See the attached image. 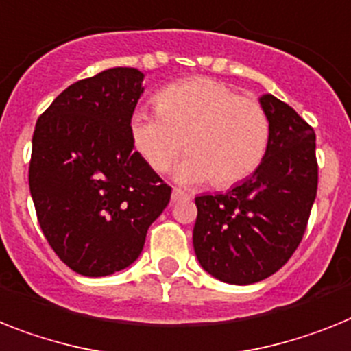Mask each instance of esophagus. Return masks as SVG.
I'll use <instances>...</instances> for the list:
<instances>
[{"mask_svg":"<svg viewBox=\"0 0 351 351\" xmlns=\"http://www.w3.org/2000/svg\"><path fill=\"white\" fill-rule=\"evenodd\" d=\"M185 198H189V196H187V194H185L184 191H180V189H175V191H173V194H171V202H173V203H178V202H182V199H185Z\"/></svg>","mask_w":351,"mask_h":351,"instance_id":"1","label":"esophagus"}]
</instances>
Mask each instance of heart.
Returning <instances> with one entry per match:
<instances>
[{
  "mask_svg": "<svg viewBox=\"0 0 351 351\" xmlns=\"http://www.w3.org/2000/svg\"><path fill=\"white\" fill-rule=\"evenodd\" d=\"M157 114L137 108L130 137L144 162L164 173L182 146L189 157L176 169L182 184L212 180L230 187L261 166L269 146L271 126L261 103L239 96L212 78H189L166 85L155 96Z\"/></svg>",
  "mask_w": 351,
  "mask_h": 351,
  "instance_id": "b5f03b06",
  "label": "heart"
}]
</instances>
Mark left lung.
Returning <instances> with one entry per match:
<instances>
[{"label":"left lung","mask_w":351,"mask_h":351,"mask_svg":"<svg viewBox=\"0 0 351 351\" xmlns=\"http://www.w3.org/2000/svg\"><path fill=\"white\" fill-rule=\"evenodd\" d=\"M261 105L271 126L261 166L228 193L194 199L196 257L226 284H255L280 269L302 243L317 193L314 128L273 94Z\"/></svg>","instance_id":"8db88e82"}]
</instances>
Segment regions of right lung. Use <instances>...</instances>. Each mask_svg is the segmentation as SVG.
<instances>
[{"instance_id": "obj_1", "label": "right lung", "mask_w": 351, "mask_h": 351, "mask_svg": "<svg viewBox=\"0 0 351 351\" xmlns=\"http://www.w3.org/2000/svg\"><path fill=\"white\" fill-rule=\"evenodd\" d=\"M143 78L134 67H112L75 82L35 125L28 182L37 219L78 275L130 266L171 199V187L130 137Z\"/></svg>"}]
</instances>
